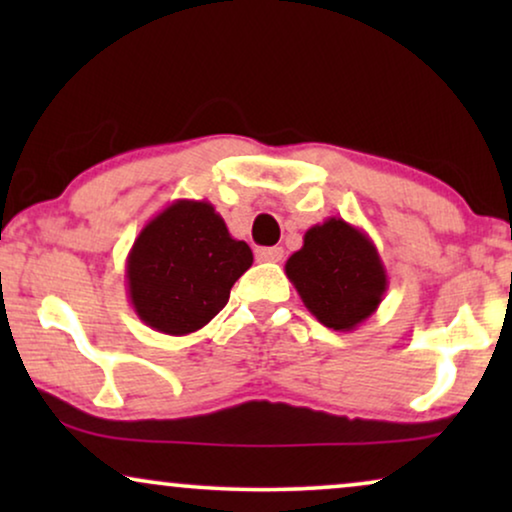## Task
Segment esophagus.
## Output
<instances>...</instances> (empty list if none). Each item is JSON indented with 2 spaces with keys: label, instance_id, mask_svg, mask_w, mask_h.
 <instances>
[{
  "label": "esophagus",
  "instance_id": "34e87169",
  "mask_svg": "<svg viewBox=\"0 0 512 512\" xmlns=\"http://www.w3.org/2000/svg\"><path fill=\"white\" fill-rule=\"evenodd\" d=\"M256 258H258V261H265V263H279L284 258V249L282 247L256 249Z\"/></svg>",
  "mask_w": 512,
  "mask_h": 512
}]
</instances>
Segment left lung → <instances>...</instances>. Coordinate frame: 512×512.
I'll list each match as a JSON object with an SVG mask.
<instances>
[{"mask_svg":"<svg viewBox=\"0 0 512 512\" xmlns=\"http://www.w3.org/2000/svg\"><path fill=\"white\" fill-rule=\"evenodd\" d=\"M284 270L307 310L333 331H354L373 317L389 286L373 240L338 216L307 230Z\"/></svg>","mask_w":512,"mask_h":512,"instance_id":"1","label":"left lung"}]
</instances>
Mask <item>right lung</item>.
Listing matches in <instances>:
<instances>
[{
	"label": "right lung",
	"instance_id": "add662e5",
	"mask_svg": "<svg viewBox=\"0 0 512 512\" xmlns=\"http://www.w3.org/2000/svg\"><path fill=\"white\" fill-rule=\"evenodd\" d=\"M254 263L207 200H174L142 228L125 261L128 298L153 331L188 335L207 326Z\"/></svg>",
	"mask_w": 512,
	"mask_h": 512
}]
</instances>
